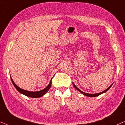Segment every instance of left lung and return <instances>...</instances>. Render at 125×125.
<instances>
[{
	"mask_svg": "<svg viewBox=\"0 0 125 125\" xmlns=\"http://www.w3.org/2000/svg\"><path fill=\"white\" fill-rule=\"evenodd\" d=\"M73 85L74 87H75V88H76V89H77V90L78 91H79L82 94L84 95H86V96H89V97H95V96H98V95H99L102 94V93H105V92H107V91L109 89V88H110V87L112 86V85H111V86L108 87V88H107V89H106V90H104V91H103V92H101V93H97V94H87V93H83V92H82L81 90H80V89H79V88H77V87L76 86V85H74L73 83Z\"/></svg>",
	"mask_w": 125,
	"mask_h": 125,
	"instance_id": "left-lung-1",
	"label": "left lung"
}]
</instances>
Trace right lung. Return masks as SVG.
Returning a JSON list of instances; mask_svg holds the SVG:
<instances>
[{"label": "right lung", "mask_w": 125, "mask_h": 125, "mask_svg": "<svg viewBox=\"0 0 125 125\" xmlns=\"http://www.w3.org/2000/svg\"><path fill=\"white\" fill-rule=\"evenodd\" d=\"M10 79H11V80H12L13 84L14 87H16V89L18 91V92H19L20 93H21V94L25 95L26 96H29V97H31V98H39V97H41V96H43L49 90V89L51 88V85H52V79H51V81L50 82L49 84L48 85V86L45 87V88L43 89V90L39 91V92H29V91L23 90V89H21L18 86H17L16 83H14L13 81V80L11 77H10Z\"/></svg>", "instance_id": "right-lung-1"}]
</instances>
